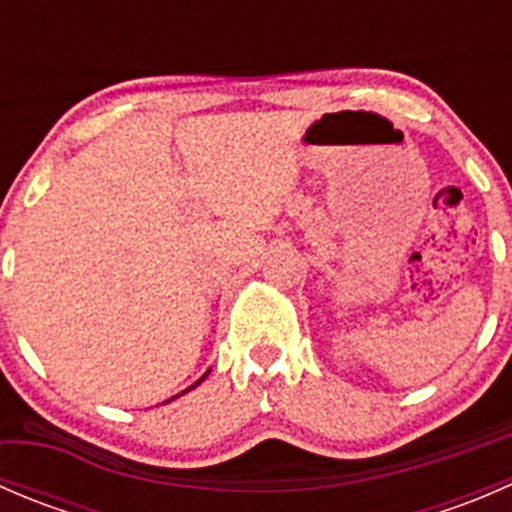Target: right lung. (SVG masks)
<instances>
[{
  "mask_svg": "<svg viewBox=\"0 0 512 512\" xmlns=\"http://www.w3.org/2000/svg\"><path fill=\"white\" fill-rule=\"evenodd\" d=\"M205 376H208V374H205ZM205 376H203V379H205ZM203 379H200V381H203ZM200 381H195V384H193V386H198V384H200ZM193 386H190V389H193ZM190 389H185V391H190ZM185 391H183V394H185Z\"/></svg>",
  "mask_w": 512,
  "mask_h": 512,
  "instance_id": "obj_1",
  "label": "right lung"
}]
</instances>
